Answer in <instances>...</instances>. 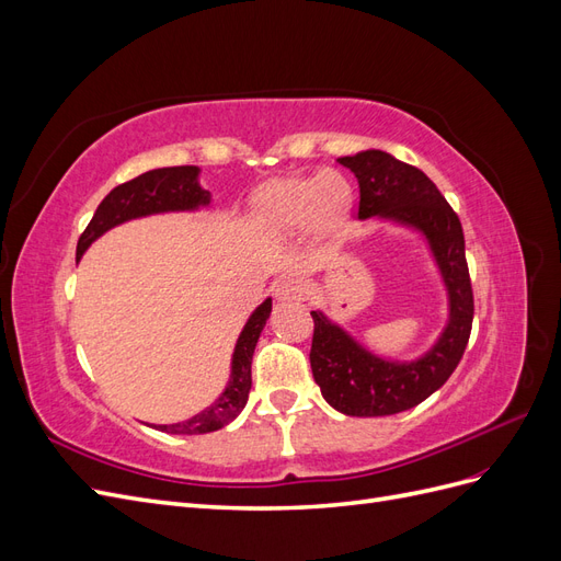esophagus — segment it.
Masks as SVG:
<instances>
[{
	"label": "esophagus",
	"mask_w": 561,
	"mask_h": 561,
	"mask_svg": "<svg viewBox=\"0 0 561 561\" xmlns=\"http://www.w3.org/2000/svg\"><path fill=\"white\" fill-rule=\"evenodd\" d=\"M274 297L278 301H307L309 285L304 283L299 276L283 278L274 285Z\"/></svg>",
	"instance_id": "34e87169"
}]
</instances>
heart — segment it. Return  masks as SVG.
<instances>
[{
	"mask_svg": "<svg viewBox=\"0 0 561 561\" xmlns=\"http://www.w3.org/2000/svg\"><path fill=\"white\" fill-rule=\"evenodd\" d=\"M353 208V186L336 171L290 175L264 182L252 194V215L274 239L307 229L316 239L336 233Z\"/></svg>",
	"mask_w": 561,
	"mask_h": 561,
	"instance_id": "obj_1",
	"label": "heart"
}]
</instances>
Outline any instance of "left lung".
<instances>
[{
	"instance_id": "8db88e82",
	"label": "left lung",
	"mask_w": 561,
	"mask_h": 561,
	"mask_svg": "<svg viewBox=\"0 0 561 561\" xmlns=\"http://www.w3.org/2000/svg\"><path fill=\"white\" fill-rule=\"evenodd\" d=\"M358 180V219H379L416 233L447 295L445 325L414 358H386L355 339L322 309L313 316L311 371L322 398L346 416H390L412 410L443 386L466 351L472 290L463 229L426 173L381 149L336 159Z\"/></svg>"
}]
</instances>
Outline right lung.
Returning <instances> with one entry per match:
<instances>
[{
	"mask_svg": "<svg viewBox=\"0 0 561 561\" xmlns=\"http://www.w3.org/2000/svg\"><path fill=\"white\" fill-rule=\"evenodd\" d=\"M213 206V194L201 186V168L198 165H173V168H154L130 182L114 186V190L100 203L87 231L81 233L77 243V260L83 257L100 236L110 229L126 225L130 219H142L151 215L165 213H196ZM271 316V297H266L257 309H254L245 325L236 339L231 353L229 381L217 400H213L206 410L198 414L178 421L161 423L157 431L171 435H203L225 428L236 416L243 412L248 402V393L252 386V353L260 342V334Z\"/></svg>",
	"mask_w": 561,
	"mask_h": 561,
	"instance_id": "add662e5",
	"label": "right lung"
}]
</instances>
